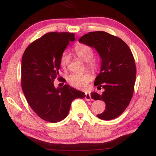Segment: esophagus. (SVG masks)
<instances>
[{
    "label": "esophagus",
    "mask_w": 156,
    "mask_h": 156,
    "mask_svg": "<svg viewBox=\"0 0 156 156\" xmlns=\"http://www.w3.org/2000/svg\"><path fill=\"white\" fill-rule=\"evenodd\" d=\"M85 99L87 101H91L92 100V98H91V96H90V94H89V93H86L85 94Z\"/></svg>",
    "instance_id": "obj_1"
}]
</instances>
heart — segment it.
I'll use <instances>...</instances> for the list:
<instances>
[{
	"instance_id": "heart-1",
	"label": "heart",
	"mask_w": 156,
	"mask_h": 156,
	"mask_svg": "<svg viewBox=\"0 0 156 156\" xmlns=\"http://www.w3.org/2000/svg\"><path fill=\"white\" fill-rule=\"evenodd\" d=\"M76 55L82 60L86 62V67L91 71H96L98 69L99 64L96 59H94V51L90 46L84 44H79L74 47ZM70 61V55L68 53H63L60 58V65L63 68L67 67ZM93 77L88 72L84 74L72 73L68 76L67 81L69 85L78 89L87 88L88 82H90Z\"/></svg>"
}]
</instances>
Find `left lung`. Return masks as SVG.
Instances as JSON below:
<instances>
[{"instance_id": "left-lung-1", "label": "left lung", "mask_w": 156, "mask_h": 156, "mask_svg": "<svg viewBox=\"0 0 156 156\" xmlns=\"http://www.w3.org/2000/svg\"><path fill=\"white\" fill-rule=\"evenodd\" d=\"M79 42L95 48L101 58V68L94 85L104 92L91 93L94 100L103 101L105 110L97 117L111 120L121 115L130 102L134 91L136 66L129 46L118 37L105 31L89 32Z\"/></svg>"}]
</instances>
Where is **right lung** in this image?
I'll return each instance as SVG.
<instances>
[{
    "label": "right lung",
    "mask_w": 156,
    "mask_h": 156,
    "mask_svg": "<svg viewBox=\"0 0 156 156\" xmlns=\"http://www.w3.org/2000/svg\"><path fill=\"white\" fill-rule=\"evenodd\" d=\"M74 34L50 32L36 39L26 48L21 62V87L29 105L44 121H61L68 116L75 98L85 94L68 84L55 88L54 81L59 76L60 58Z\"/></svg>",
    "instance_id": "obj_1"
}]
</instances>
